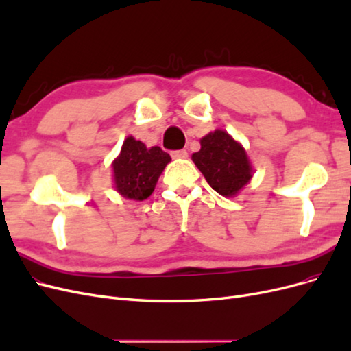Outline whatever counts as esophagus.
Here are the masks:
<instances>
[{
    "label": "esophagus",
    "mask_w": 351,
    "mask_h": 351,
    "mask_svg": "<svg viewBox=\"0 0 351 351\" xmlns=\"http://www.w3.org/2000/svg\"><path fill=\"white\" fill-rule=\"evenodd\" d=\"M171 156H173L174 159H183V158H187V151H184V149L173 151V152H171Z\"/></svg>",
    "instance_id": "esophagus-1"
}]
</instances>
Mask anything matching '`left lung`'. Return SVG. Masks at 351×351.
Masks as SVG:
<instances>
[{"instance_id":"obj_1","label":"left lung","mask_w":351,"mask_h":351,"mask_svg":"<svg viewBox=\"0 0 351 351\" xmlns=\"http://www.w3.org/2000/svg\"><path fill=\"white\" fill-rule=\"evenodd\" d=\"M192 159L209 186L222 196H234L252 177L246 152L222 130L206 134Z\"/></svg>"}]
</instances>
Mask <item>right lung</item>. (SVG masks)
<instances>
[{
	"label": "right lung",
	"instance_id": "add662e5",
	"mask_svg": "<svg viewBox=\"0 0 351 351\" xmlns=\"http://www.w3.org/2000/svg\"><path fill=\"white\" fill-rule=\"evenodd\" d=\"M169 161L171 158L159 146L147 149L142 142L127 137L120 156L112 164L117 190L134 200L149 197L159 174Z\"/></svg>",
	"mask_w": 351,
	"mask_h": 351
}]
</instances>
